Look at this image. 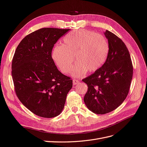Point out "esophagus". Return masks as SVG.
<instances>
[{"mask_svg": "<svg viewBox=\"0 0 147 147\" xmlns=\"http://www.w3.org/2000/svg\"><path fill=\"white\" fill-rule=\"evenodd\" d=\"M78 83H79V81L77 80V79H73V84L74 86L78 84Z\"/></svg>", "mask_w": 147, "mask_h": 147, "instance_id": "esophagus-1", "label": "esophagus"}]
</instances>
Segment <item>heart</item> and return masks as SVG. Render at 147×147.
Masks as SVG:
<instances>
[{"label": "heart", "mask_w": 147, "mask_h": 147, "mask_svg": "<svg viewBox=\"0 0 147 147\" xmlns=\"http://www.w3.org/2000/svg\"><path fill=\"white\" fill-rule=\"evenodd\" d=\"M108 53L109 44L103 36L86 29H78L66 34L61 45L55 46L52 58L61 72L68 74L73 68L74 56L77 65L73 75L82 77L87 71L93 73L101 68Z\"/></svg>", "instance_id": "b5f03b06"}]
</instances>
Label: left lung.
I'll return each instance as SVG.
<instances>
[{
	"mask_svg": "<svg viewBox=\"0 0 147 147\" xmlns=\"http://www.w3.org/2000/svg\"><path fill=\"white\" fill-rule=\"evenodd\" d=\"M109 44L106 61L98 70L82 79L88 90L84 101L92 112L110 113L121 105L129 93L133 66L129 50L123 40L107 30Z\"/></svg>",
	"mask_w": 147,
	"mask_h": 147,
	"instance_id": "obj_1",
	"label": "left lung"
}]
</instances>
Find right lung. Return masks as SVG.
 <instances>
[{
  "label": "right lung",
  "instance_id": "right-lung-1",
  "mask_svg": "<svg viewBox=\"0 0 147 147\" xmlns=\"http://www.w3.org/2000/svg\"><path fill=\"white\" fill-rule=\"evenodd\" d=\"M69 29L45 28L26 36L16 48L11 65L16 94L24 107L42 118L63 110L73 81L58 70L52 58L57 40Z\"/></svg>",
  "mask_w": 147,
  "mask_h": 147
}]
</instances>
